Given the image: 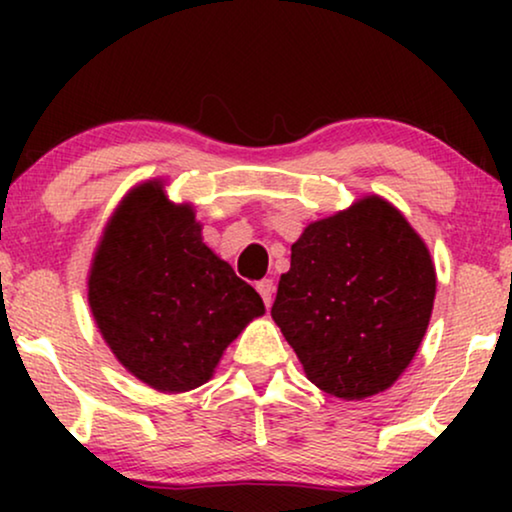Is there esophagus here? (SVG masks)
Returning a JSON list of instances; mask_svg holds the SVG:
<instances>
[{"label":"esophagus","instance_id":"1","mask_svg":"<svg viewBox=\"0 0 512 512\" xmlns=\"http://www.w3.org/2000/svg\"><path fill=\"white\" fill-rule=\"evenodd\" d=\"M256 291L261 293L265 307H270L272 305V296H275V282H272V279H261V282L256 284Z\"/></svg>","mask_w":512,"mask_h":512}]
</instances>
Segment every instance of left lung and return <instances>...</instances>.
I'll return each mask as SVG.
<instances>
[{
	"label": "left lung",
	"mask_w": 512,
	"mask_h": 512,
	"mask_svg": "<svg viewBox=\"0 0 512 512\" xmlns=\"http://www.w3.org/2000/svg\"><path fill=\"white\" fill-rule=\"evenodd\" d=\"M433 298L436 270L422 237L394 205L368 195L303 230L270 314L307 380L361 401L410 366Z\"/></svg>",
	"instance_id": "obj_1"
}]
</instances>
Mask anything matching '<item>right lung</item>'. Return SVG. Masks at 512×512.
<instances>
[{"label": "right lung", "mask_w": 512, "mask_h": 512, "mask_svg": "<svg viewBox=\"0 0 512 512\" xmlns=\"http://www.w3.org/2000/svg\"><path fill=\"white\" fill-rule=\"evenodd\" d=\"M200 230L191 205H174L160 181H146L111 216L88 277L90 310L111 352L170 394L205 384L223 349L265 312Z\"/></svg>", "instance_id": "add662e5"}]
</instances>
